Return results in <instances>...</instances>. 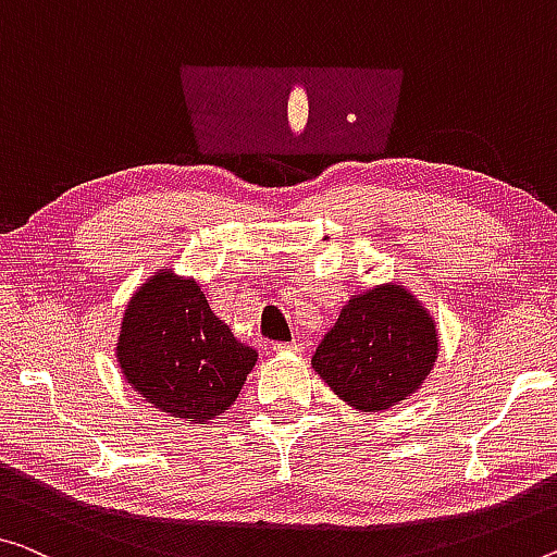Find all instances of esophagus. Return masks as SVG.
<instances>
[{
    "label": "esophagus",
    "mask_w": 557,
    "mask_h": 557,
    "mask_svg": "<svg viewBox=\"0 0 557 557\" xmlns=\"http://www.w3.org/2000/svg\"><path fill=\"white\" fill-rule=\"evenodd\" d=\"M273 350L276 354H298V350H304V346L298 341H284V344H273Z\"/></svg>",
    "instance_id": "1"
}]
</instances>
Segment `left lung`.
<instances>
[{"instance_id":"1","label":"left lung","mask_w":557,"mask_h":557,"mask_svg":"<svg viewBox=\"0 0 557 557\" xmlns=\"http://www.w3.org/2000/svg\"><path fill=\"white\" fill-rule=\"evenodd\" d=\"M438 350L431 311L408 286L388 281L350 296L311 366L348 406L383 413L423 386Z\"/></svg>"}]
</instances>
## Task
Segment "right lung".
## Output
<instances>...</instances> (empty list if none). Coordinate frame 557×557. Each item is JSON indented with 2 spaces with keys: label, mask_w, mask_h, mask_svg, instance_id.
I'll list each match as a JSON object with an SVG mask.
<instances>
[{
  "label": "right lung",
  "mask_w": 557,
  "mask_h": 557,
  "mask_svg": "<svg viewBox=\"0 0 557 557\" xmlns=\"http://www.w3.org/2000/svg\"><path fill=\"white\" fill-rule=\"evenodd\" d=\"M114 354L147 404L201 425L234 406L259 358L211 311L199 281L166 267L132 294Z\"/></svg>",
  "instance_id": "obj_1"
}]
</instances>
